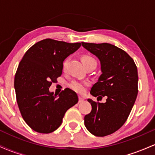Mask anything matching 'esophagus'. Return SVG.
Instances as JSON below:
<instances>
[{
    "label": "esophagus",
    "mask_w": 155,
    "mask_h": 155,
    "mask_svg": "<svg viewBox=\"0 0 155 155\" xmlns=\"http://www.w3.org/2000/svg\"><path fill=\"white\" fill-rule=\"evenodd\" d=\"M84 101V99L81 97H79V103H82L83 101Z\"/></svg>",
    "instance_id": "34e87169"
}]
</instances>
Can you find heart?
I'll return each instance as SVG.
<instances>
[{"mask_svg": "<svg viewBox=\"0 0 155 155\" xmlns=\"http://www.w3.org/2000/svg\"><path fill=\"white\" fill-rule=\"evenodd\" d=\"M81 61L85 67H88L90 65H97V61L91 55L89 54H84L81 57ZM68 59H65L63 63V70L65 71L66 70V68L68 65ZM89 83L87 81H77V80H74L69 84V87L72 90H74V92H77V93L82 94L86 92V89L88 87Z\"/></svg>", "mask_w": 155, "mask_h": 155, "instance_id": "obj_1", "label": "heart"}]
</instances>
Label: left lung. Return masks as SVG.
Wrapping results in <instances>:
<instances>
[{"instance_id": "8db88e82", "label": "left lung", "mask_w": 155, "mask_h": 155, "mask_svg": "<svg viewBox=\"0 0 155 155\" xmlns=\"http://www.w3.org/2000/svg\"><path fill=\"white\" fill-rule=\"evenodd\" d=\"M82 46L99 58L103 74L92 86L90 93L107 102L88 99L92 111L85 115L87 129L95 136L115 133L125 123L138 95V70L126 51L111 44L81 42ZM100 100V99H99Z\"/></svg>"}]
</instances>
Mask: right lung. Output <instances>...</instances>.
Returning <instances> with one entry per match:
<instances>
[{"instance_id": "right-lung-1", "label": "right lung", "mask_w": 155, "mask_h": 155, "mask_svg": "<svg viewBox=\"0 0 155 155\" xmlns=\"http://www.w3.org/2000/svg\"><path fill=\"white\" fill-rule=\"evenodd\" d=\"M81 45L46 38L32 46L21 60L15 76L16 98L23 120L35 132L58 129L67 110L79 101L70 89L58 95L49 88L61 76L63 60Z\"/></svg>"}]
</instances>
